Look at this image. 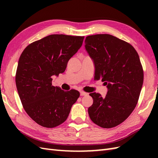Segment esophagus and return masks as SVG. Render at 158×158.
Instances as JSON below:
<instances>
[{
  "instance_id": "1",
  "label": "esophagus",
  "mask_w": 158,
  "mask_h": 158,
  "mask_svg": "<svg viewBox=\"0 0 158 158\" xmlns=\"http://www.w3.org/2000/svg\"><path fill=\"white\" fill-rule=\"evenodd\" d=\"M87 94H87L86 92H83V91H81V92H80V95L81 96H86Z\"/></svg>"
}]
</instances>
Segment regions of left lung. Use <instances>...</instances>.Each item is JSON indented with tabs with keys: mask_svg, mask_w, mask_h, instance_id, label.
Listing matches in <instances>:
<instances>
[{
	"mask_svg": "<svg viewBox=\"0 0 158 158\" xmlns=\"http://www.w3.org/2000/svg\"><path fill=\"white\" fill-rule=\"evenodd\" d=\"M85 48L94 60V80L108 88L105 97L91 93L90 119L103 128L124 122L135 109L143 83V70L138 53L130 43L108 34L88 36Z\"/></svg>",
	"mask_w": 158,
	"mask_h": 158,
	"instance_id": "obj_1",
	"label": "left lung"
}]
</instances>
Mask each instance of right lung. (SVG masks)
Listing matches in <instances>:
<instances>
[{
	"instance_id": "add662e5",
	"label": "right lung",
	"mask_w": 158,
	"mask_h": 158,
	"mask_svg": "<svg viewBox=\"0 0 158 158\" xmlns=\"http://www.w3.org/2000/svg\"><path fill=\"white\" fill-rule=\"evenodd\" d=\"M84 36L51 35L28 45L19 57L17 89L25 111L43 127H54L66 120L80 96L52 85V76L65 71L67 63L80 49Z\"/></svg>"
}]
</instances>
